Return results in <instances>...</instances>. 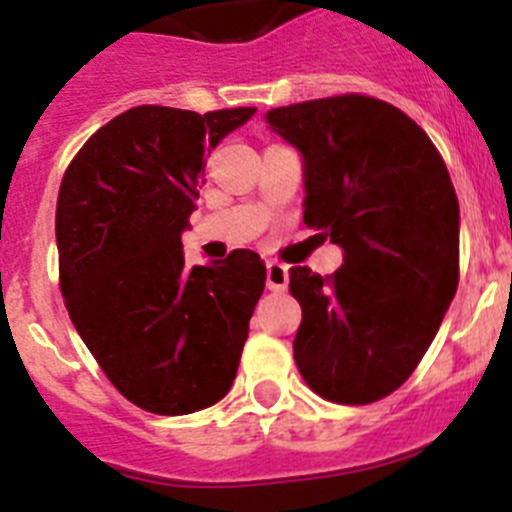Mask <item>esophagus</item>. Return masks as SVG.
<instances>
[{
    "mask_svg": "<svg viewBox=\"0 0 512 512\" xmlns=\"http://www.w3.org/2000/svg\"><path fill=\"white\" fill-rule=\"evenodd\" d=\"M289 284V269L284 264H279V261H269L266 264V287L271 289V292H284Z\"/></svg>",
    "mask_w": 512,
    "mask_h": 512,
    "instance_id": "34e87169",
    "label": "esophagus"
}]
</instances>
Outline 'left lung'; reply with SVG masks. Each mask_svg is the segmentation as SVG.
Returning a JSON list of instances; mask_svg holds the SVG:
<instances>
[{"mask_svg":"<svg viewBox=\"0 0 512 512\" xmlns=\"http://www.w3.org/2000/svg\"><path fill=\"white\" fill-rule=\"evenodd\" d=\"M302 153L305 225L343 248L320 277L289 269L295 361L312 392L369 405L395 392L436 338L459 284V200L418 122L364 94L266 112Z\"/></svg>","mask_w":512,"mask_h":512,"instance_id":"1","label":"left lung"}]
</instances>
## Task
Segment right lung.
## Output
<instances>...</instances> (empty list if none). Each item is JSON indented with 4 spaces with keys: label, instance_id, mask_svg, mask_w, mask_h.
I'll return each mask as SVG.
<instances>
[{
    "label": "right lung",
    "instance_id": "1",
    "mask_svg": "<svg viewBox=\"0 0 512 512\" xmlns=\"http://www.w3.org/2000/svg\"><path fill=\"white\" fill-rule=\"evenodd\" d=\"M256 107L140 104L81 146L56 205L69 318L122 397L156 415L210 408L233 384L266 282L259 253L187 266L182 233L205 156Z\"/></svg>",
    "mask_w": 512,
    "mask_h": 512
}]
</instances>
